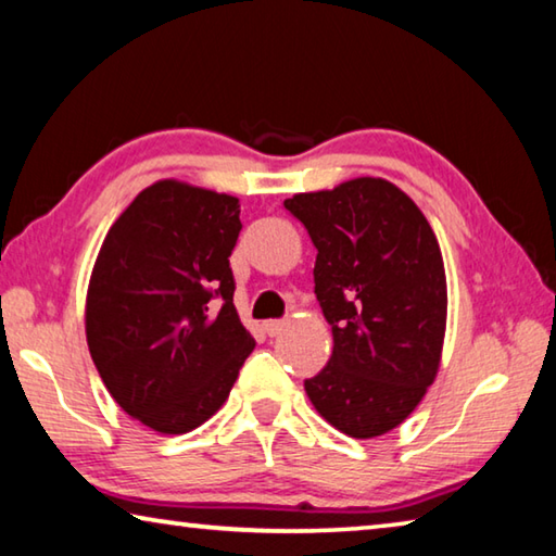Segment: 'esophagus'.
<instances>
[{"label":"esophagus","mask_w":556,"mask_h":556,"mask_svg":"<svg viewBox=\"0 0 556 556\" xmlns=\"http://www.w3.org/2000/svg\"><path fill=\"white\" fill-rule=\"evenodd\" d=\"M286 327H288L286 319H268V323H263V329H266V334H268V337H278V334H283V332H286Z\"/></svg>","instance_id":"1"}]
</instances>
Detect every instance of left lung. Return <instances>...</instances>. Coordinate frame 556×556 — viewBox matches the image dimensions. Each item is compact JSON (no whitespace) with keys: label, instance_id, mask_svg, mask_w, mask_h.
Wrapping results in <instances>:
<instances>
[{"label":"left lung","instance_id":"1","mask_svg":"<svg viewBox=\"0 0 556 556\" xmlns=\"http://www.w3.org/2000/svg\"><path fill=\"white\" fill-rule=\"evenodd\" d=\"M286 210L317 249L315 293L332 356L305 393L354 440L395 430L434 383L446 332V273L430 222L383 178L298 192Z\"/></svg>","mask_w":556,"mask_h":556}]
</instances>
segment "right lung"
<instances>
[{"instance_id": "1", "label": "right lung", "mask_w": 556, "mask_h": 556, "mask_svg": "<svg viewBox=\"0 0 556 556\" xmlns=\"http://www.w3.org/2000/svg\"><path fill=\"white\" fill-rule=\"evenodd\" d=\"M239 212L233 194L155 180L116 217L94 258L90 356L116 405L153 432L207 422L256 346L233 307Z\"/></svg>"}]
</instances>
